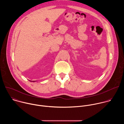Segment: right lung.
<instances>
[{
    "instance_id": "right-lung-1",
    "label": "right lung",
    "mask_w": 124,
    "mask_h": 124,
    "mask_svg": "<svg viewBox=\"0 0 124 124\" xmlns=\"http://www.w3.org/2000/svg\"><path fill=\"white\" fill-rule=\"evenodd\" d=\"M29 81H30V80H29ZM30 81H32V82H35V81H31V80H30Z\"/></svg>"
}]
</instances>
